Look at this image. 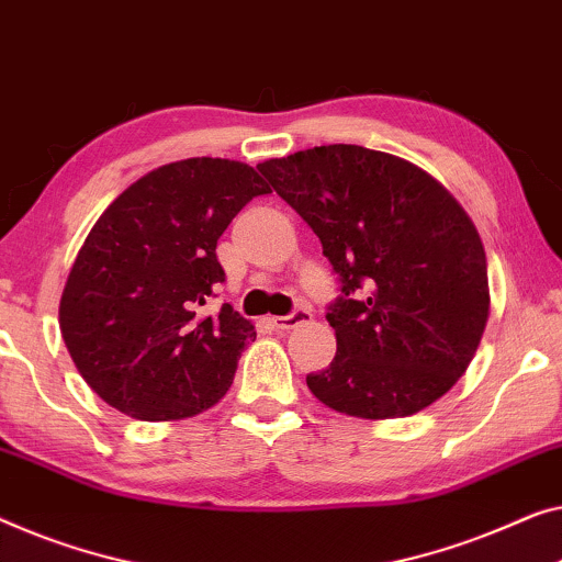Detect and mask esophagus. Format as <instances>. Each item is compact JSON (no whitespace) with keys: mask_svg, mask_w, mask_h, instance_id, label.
<instances>
[{"mask_svg":"<svg viewBox=\"0 0 562 562\" xmlns=\"http://www.w3.org/2000/svg\"><path fill=\"white\" fill-rule=\"evenodd\" d=\"M308 319H312V312H308V308H304V306H299V308H294V312L286 314V316H273L271 324H273L276 329L286 331V329L299 327V324H304Z\"/></svg>","mask_w":562,"mask_h":562,"instance_id":"esophagus-1","label":"esophagus"}]
</instances>
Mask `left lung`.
I'll use <instances>...</instances> for the list:
<instances>
[{
	"instance_id": "left-lung-1",
	"label": "left lung",
	"mask_w": 562,
	"mask_h": 562,
	"mask_svg": "<svg viewBox=\"0 0 562 562\" xmlns=\"http://www.w3.org/2000/svg\"><path fill=\"white\" fill-rule=\"evenodd\" d=\"M322 240L339 279L337 355L306 385L357 418L413 416L449 393L482 341V238L434 177L393 154L329 144L258 165Z\"/></svg>"
}]
</instances>
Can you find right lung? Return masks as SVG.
I'll list each match as a JSON object with an SVG mask.
<instances>
[{"label":"right lung","instance_id":"obj_1","mask_svg":"<svg viewBox=\"0 0 562 562\" xmlns=\"http://www.w3.org/2000/svg\"><path fill=\"white\" fill-rule=\"evenodd\" d=\"M268 187L243 161L194 157L144 175L105 207L60 299V331L93 393L139 420L190 418L231 387L256 327L223 304L217 238Z\"/></svg>","mask_w":562,"mask_h":562}]
</instances>
